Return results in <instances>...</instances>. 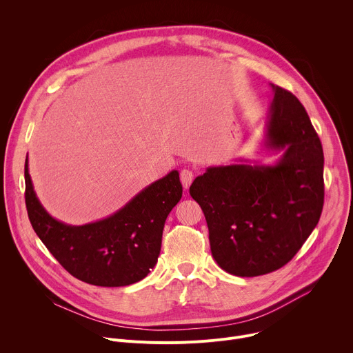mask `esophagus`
<instances>
[{
    "mask_svg": "<svg viewBox=\"0 0 353 353\" xmlns=\"http://www.w3.org/2000/svg\"><path fill=\"white\" fill-rule=\"evenodd\" d=\"M180 180H181L183 187L187 190V188H190V185H191V183L194 180V173L190 169H183L180 172Z\"/></svg>",
    "mask_w": 353,
    "mask_h": 353,
    "instance_id": "obj_1",
    "label": "esophagus"
}]
</instances>
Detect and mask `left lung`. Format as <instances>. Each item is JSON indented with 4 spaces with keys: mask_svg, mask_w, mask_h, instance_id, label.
<instances>
[{
    "mask_svg": "<svg viewBox=\"0 0 353 353\" xmlns=\"http://www.w3.org/2000/svg\"><path fill=\"white\" fill-rule=\"evenodd\" d=\"M271 88L260 145L281 157L272 165L240 159L210 166L190 187L207 219L214 260L241 278L289 263L317 226L324 204L320 138L297 97Z\"/></svg>",
    "mask_w": 353,
    "mask_h": 353,
    "instance_id": "left-lung-1",
    "label": "left lung"
}]
</instances>
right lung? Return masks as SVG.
<instances>
[{
	"label": "right lung",
	"instance_id": "obj_1",
	"mask_svg": "<svg viewBox=\"0 0 353 353\" xmlns=\"http://www.w3.org/2000/svg\"><path fill=\"white\" fill-rule=\"evenodd\" d=\"M25 201L33 230L75 278L96 286H127L143 279L158 263L162 233L183 194L179 172L141 190L108 218L68 225L50 215L39 201L25 161Z\"/></svg>",
	"mask_w": 353,
	"mask_h": 353
}]
</instances>
